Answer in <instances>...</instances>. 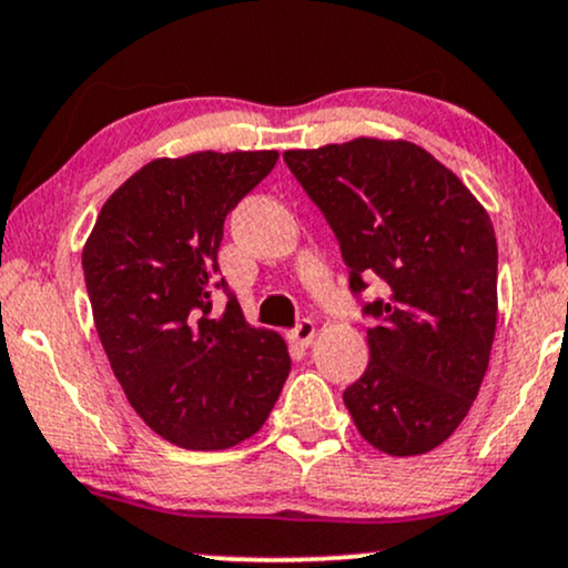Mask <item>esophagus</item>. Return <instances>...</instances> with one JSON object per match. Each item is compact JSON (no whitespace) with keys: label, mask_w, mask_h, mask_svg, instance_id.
Here are the masks:
<instances>
[{"label":"esophagus","mask_w":568,"mask_h":568,"mask_svg":"<svg viewBox=\"0 0 568 568\" xmlns=\"http://www.w3.org/2000/svg\"><path fill=\"white\" fill-rule=\"evenodd\" d=\"M288 338L293 341L296 346H310L312 338H314V323L312 320H302L293 331L288 333Z\"/></svg>","instance_id":"obj_1"}]
</instances>
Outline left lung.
Returning <instances> with one entry per match:
<instances>
[{"label": "left lung", "mask_w": 568, "mask_h": 568, "mask_svg": "<svg viewBox=\"0 0 568 568\" xmlns=\"http://www.w3.org/2000/svg\"><path fill=\"white\" fill-rule=\"evenodd\" d=\"M283 161L336 235L362 303L371 362L346 386L359 434L381 453L423 455L474 405L497 325V241L489 214L432 153L396 140L285 150Z\"/></svg>", "instance_id": "left-lung-1"}]
</instances>
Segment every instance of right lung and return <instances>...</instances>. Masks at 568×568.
<instances>
[{
    "label": "right lung",
    "instance_id": "obj_1",
    "mask_svg": "<svg viewBox=\"0 0 568 568\" xmlns=\"http://www.w3.org/2000/svg\"><path fill=\"white\" fill-rule=\"evenodd\" d=\"M275 163V150L150 161L108 197L81 254L113 375L176 447L254 436L291 373L285 341L245 323L216 262L224 219ZM216 290L229 296L222 313Z\"/></svg>",
    "mask_w": 568,
    "mask_h": 568
}]
</instances>
